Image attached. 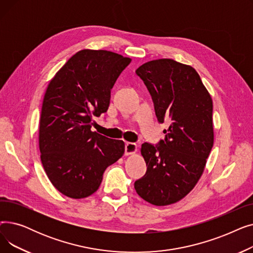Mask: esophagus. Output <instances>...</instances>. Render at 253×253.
Here are the masks:
<instances>
[{"label": "esophagus", "mask_w": 253, "mask_h": 253, "mask_svg": "<svg viewBox=\"0 0 253 253\" xmlns=\"http://www.w3.org/2000/svg\"><path fill=\"white\" fill-rule=\"evenodd\" d=\"M137 150V145L134 142H126L125 143V155L134 154Z\"/></svg>", "instance_id": "34e87169"}]
</instances>
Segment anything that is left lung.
<instances>
[{"mask_svg": "<svg viewBox=\"0 0 253 253\" xmlns=\"http://www.w3.org/2000/svg\"><path fill=\"white\" fill-rule=\"evenodd\" d=\"M152 96L158 122L165 120V138L141 144L145 174L134 182L147 202L164 206L187 196L201 177L213 147L212 99L190 65L158 59L136 70Z\"/></svg>", "mask_w": 253, "mask_h": 253, "instance_id": "1", "label": "left lung"}]
</instances>
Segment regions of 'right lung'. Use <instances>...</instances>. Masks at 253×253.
Returning <instances> with one entry per match:
<instances>
[{
	"mask_svg": "<svg viewBox=\"0 0 253 253\" xmlns=\"http://www.w3.org/2000/svg\"><path fill=\"white\" fill-rule=\"evenodd\" d=\"M131 62L106 50H81L51 80L46 90L39 145L52 184L64 196L96 192L104 170L124 154L123 140L91 131L94 117L109 109L111 90Z\"/></svg>",
	"mask_w": 253,
	"mask_h": 253,
	"instance_id": "add662e5",
	"label": "right lung"
}]
</instances>
